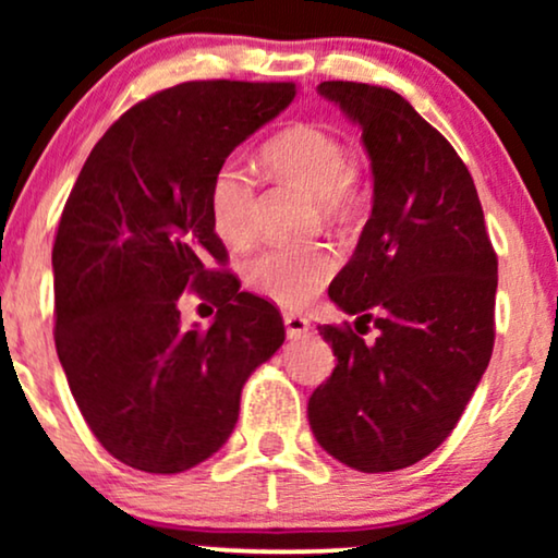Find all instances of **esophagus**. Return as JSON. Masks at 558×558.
<instances>
[{
	"mask_svg": "<svg viewBox=\"0 0 558 558\" xmlns=\"http://www.w3.org/2000/svg\"><path fill=\"white\" fill-rule=\"evenodd\" d=\"M284 327H287V335L289 338H300L310 330V319L304 315H296V312H287L284 315Z\"/></svg>",
	"mask_w": 558,
	"mask_h": 558,
	"instance_id": "esophagus-1",
	"label": "esophagus"
}]
</instances>
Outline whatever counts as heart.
Returning a JSON list of instances; mask_svg holds the SVG:
<instances>
[{"label":"heart","mask_w":558,"mask_h":558,"mask_svg":"<svg viewBox=\"0 0 558 558\" xmlns=\"http://www.w3.org/2000/svg\"><path fill=\"white\" fill-rule=\"evenodd\" d=\"M264 170L312 197L319 223L355 226L365 210V190L350 165L348 147L327 129L294 124L271 136L258 151ZM210 223L233 248L254 241V182L239 167H218L208 190ZM335 274V256L325 246L269 248L246 266L248 284L281 307H304Z\"/></svg>","instance_id":"obj_1"}]
</instances>
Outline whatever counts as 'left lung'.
Here are the masks:
<instances>
[{
  "label": "left lung",
  "instance_id": "left-lung-1",
  "mask_svg": "<svg viewBox=\"0 0 558 558\" xmlns=\"http://www.w3.org/2000/svg\"><path fill=\"white\" fill-rule=\"evenodd\" d=\"M317 90L363 129L373 210L330 284L355 327H317L338 365L312 393L310 426L348 468L393 472L452 434L490 363L498 256L468 167L407 98L353 81Z\"/></svg>",
  "mask_w": 558,
  "mask_h": 558
}]
</instances>
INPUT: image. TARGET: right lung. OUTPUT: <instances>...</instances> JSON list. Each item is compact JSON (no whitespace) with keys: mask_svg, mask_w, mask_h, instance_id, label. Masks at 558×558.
<instances>
[{"mask_svg":"<svg viewBox=\"0 0 558 558\" xmlns=\"http://www.w3.org/2000/svg\"><path fill=\"white\" fill-rule=\"evenodd\" d=\"M294 83L187 81L113 121L83 165L52 243L56 350L88 429L134 470L185 472L231 437L241 388L284 342L279 310L241 292L208 190ZM185 291L219 307L182 328Z\"/></svg>","mask_w":558,"mask_h":558,"instance_id":"1","label":"right lung"}]
</instances>
